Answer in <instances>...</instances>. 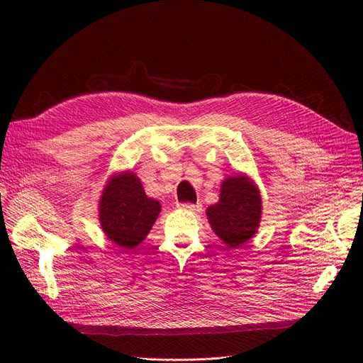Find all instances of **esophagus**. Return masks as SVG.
<instances>
[{
  "mask_svg": "<svg viewBox=\"0 0 363 363\" xmlns=\"http://www.w3.org/2000/svg\"><path fill=\"white\" fill-rule=\"evenodd\" d=\"M180 211H189V212H199L201 208V204H192V203H180L177 206Z\"/></svg>",
  "mask_w": 363,
  "mask_h": 363,
  "instance_id": "esophagus-1",
  "label": "esophagus"
}]
</instances>
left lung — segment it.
Segmentation results:
<instances>
[{"instance_id": "obj_1", "label": "left lung", "mask_w": 363, "mask_h": 363, "mask_svg": "<svg viewBox=\"0 0 363 363\" xmlns=\"http://www.w3.org/2000/svg\"><path fill=\"white\" fill-rule=\"evenodd\" d=\"M208 224L228 248H238L257 233L262 199L255 182L242 174L221 184L219 201L207 208Z\"/></svg>"}]
</instances>
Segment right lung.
I'll use <instances>...</instances> for the list:
<instances>
[{
    "instance_id": "obj_1",
    "label": "right lung",
    "mask_w": 363,
    "mask_h": 363,
    "mask_svg": "<svg viewBox=\"0 0 363 363\" xmlns=\"http://www.w3.org/2000/svg\"><path fill=\"white\" fill-rule=\"evenodd\" d=\"M160 203L147 196L133 172L115 174L100 199V224L107 239L125 250L147 238L160 213Z\"/></svg>"
}]
</instances>
